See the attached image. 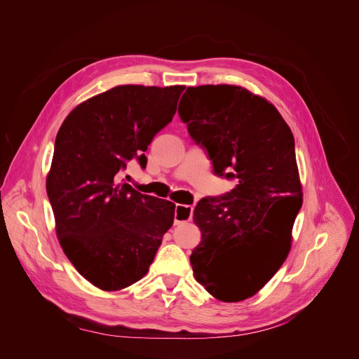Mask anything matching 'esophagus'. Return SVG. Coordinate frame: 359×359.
I'll return each mask as SVG.
<instances>
[{
  "label": "esophagus",
  "instance_id": "1",
  "mask_svg": "<svg viewBox=\"0 0 359 359\" xmlns=\"http://www.w3.org/2000/svg\"><path fill=\"white\" fill-rule=\"evenodd\" d=\"M192 214H194V208H192L191 205L177 203L175 206V224L179 225L182 222L191 221L192 219Z\"/></svg>",
  "mask_w": 359,
  "mask_h": 359
}]
</instances>
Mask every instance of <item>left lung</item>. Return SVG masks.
Returning <instances> with one entry per match:
<instances>
[{
    "label": "left lung",
    "instance_id": "obj_1",
    "mask_svg": "<svg viewBox=\"0 0 359 359\" xmlns=\"http://www.w3.org/2000/svg\"><path fill=\"white\" fill-rule=\"evenodd\" d=\"M183 97L179 116L191 138L217 176L237 180L196 203L202 240L191 265L211 295L236 303L265 287L288 256L303 205L294 137L275 106L246 88L187 87Z\"/></svg>",
    "mask_w": 359,
    "mask_h": 359
}]
</instances>
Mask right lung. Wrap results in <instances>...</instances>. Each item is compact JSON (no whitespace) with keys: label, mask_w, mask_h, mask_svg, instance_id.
I'll use <instances>...</instances> for the list:
<instances>
[{"label":"right lung","mask_w":359,"mask_h":359,"mask_svg":"<svg viewBox=\"0 0 359 359\" xmlns=\"http://www.w3.org/2000/svg\"><path fill=\"white\" fill-rule=\"evenodd\" d=\"M183 86H119L75 107L55 140L46 192L64 253L104 291L135 284L147 272L175 203L142 195L119 175L172 122Z\"/></svg>","instance_id":"1"}]
</instances>
